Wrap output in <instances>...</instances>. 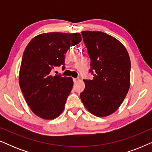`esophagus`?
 <instances>
[{
	"mask_svg": "<svg viewBox=\"0 0 152 152\" xmlns=\"http://www.w3.org/2000/svg\"><path fill=\"white\" fill-rule=\"evenodd\" d=\"M79 80H79V78H73V82H74L75 84Z\"/></svg>",
	"mask_w": 152,
	"mask_h": 152,
	"instance_id": "34e87169",
	"label": "esophagus"
}]
</instances>
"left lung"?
Returning a JSON list of instances; mask_svg holds the SVG:
<instances>
[{"instance_id":"1","label":"left lung","mask_w":152,"mask_h":152,"mask_svg":"<svg viewBox=\"0 0 152 152\" xmlns=\"http://www.w3.org/2000/svg\"><path fill=\"white\" fill-rule=\"evenodd\" d=\"M81 33L91 59L89 72L93 75L92 80H84L81 100L90 113L105 117L120 107L129 89V56L119 41L104 32Z\"/></svg>"}]
</instances>
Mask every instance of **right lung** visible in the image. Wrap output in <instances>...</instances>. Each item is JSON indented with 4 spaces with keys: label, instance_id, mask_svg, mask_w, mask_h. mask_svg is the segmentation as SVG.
Returning a JSON list of instances; mask_svg holds the SVG:
<instances>
[{
    "label": "right lung",
    "instance_id": "1",
    "mask_svg": "<svg viewBox=\"0 0 152 152\" xmlns=\"http://www.w3.org/2000/svg\"><path fill=\"white\" fill-rule=\"evenodd\" d=\"M82 41L80 33L50 32L33 38L25 49L19 84L33 113L53 120L64 111L73 86L72 77L52 75L55 66L65 68V54Z\"/></svg>",
    "mask_w": 152,
    "mask_h": 152
}]
</instances>
